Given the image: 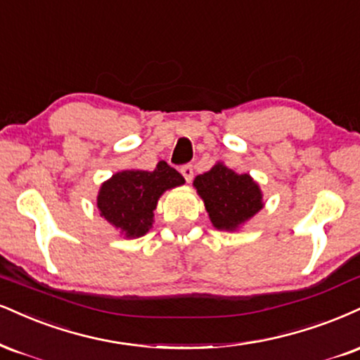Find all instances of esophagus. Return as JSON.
Returning <instances> with one entry per match:
<instances>
[{
	"label": "esophagus",
	"instance_id": "1",
	"mask_svg": "<svg viewBox=\"0 0 360 360\" xmlns=\"http://www.w3.org/2000/svg\"><path fill=\"white\" fill-rule=\"evenodd\" d=\"M181 174L184 176V179L188 181V183H191V181H193V176H194V171H193V166H191V164H186V166L181 167Z\"/></svg>",
	"mask_w": 360,
	"mask_h": 360
}]
</instances>
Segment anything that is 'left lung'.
Segmentation results:
<instances>
[{"instance_id": "obj_1", "label": "left lung", "mask_w": 360, "mask_h": 360, "mask_svg": "<svg viewBox=\"0 0 360 360\" xmlns=\"http://www.w3.org/2000/svg\"><path fill=\"white\" fill-rule=\"evenodd\" d=\"M211 223L219 231H238L263 210V193L250 174H238L224 162H216L193 181Z\"/></svg>"}]
</instances>
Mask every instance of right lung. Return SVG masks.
<instances>
[{
    "label": "right lung",
    "instance_id": "obj_1",
    "mask_svg": "<svg viewBox=\"0 0 360 360\" xmlns=\"http://www.w3.org/2000/svg\"><path fill=\"white\" fill-rule=\"evenodd\" d=\"M184 183V177L164 161L158 162L154 171L124 169L101 184L97 207L105 221L132 240L153 228L159 198Z\"/></svg>",
    "mask_w": 360,
    "mask_h": 360
}]
</instances>
